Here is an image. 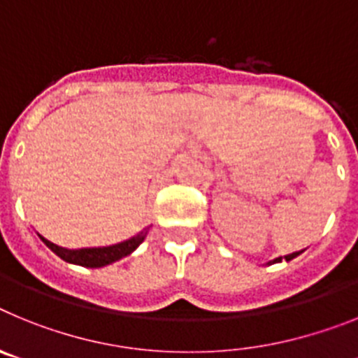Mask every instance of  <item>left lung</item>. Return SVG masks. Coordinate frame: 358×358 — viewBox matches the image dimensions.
Returning <instances> with one entry per match:
<instances>
[{"instance_id": "left-lung-1", "label": "left lung", "mask_w": 358, "mask_h": 358, "mask_svg": "<svg viewBox=\"0 0 358 358\" xmlns=\"http://www.w3.org/2000/svg\"><path fill=\"white\" fill-rule=\"evenodd\" d=\"M303 251H297V252H292V255H287V256H280V258H276V260H273V262H268V265H273V264H278V262H281L283 260V258H285L287 262H290L292 260V258H296V256H299L301 255Z\"/></svg>"}]
</instances>
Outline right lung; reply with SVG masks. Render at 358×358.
<instances>
[{"mask_svg": "<svg viewBox=\"0 0 358 358\" xmlns=\"http://www.w3.org/2000/svg\"><path fill=\"white\" fill-rule=\"evenodd\" d=\"M148 233V227L143 229L140 235L132 236V238L125 240V242L115 243V245H107V248H84V249H66L61 248V245H57V243L50 242L44 236L39 235V238L43 240L53 252H55L59 258H62L68 264H75V265H82V267H106V265L113 264V262L122 260L123 256L131 255L132 251L138 249L141 242L145 240Z\"/></svg>", "mask_w": 358, "mask_h": 358, "instance_id": "obj_1", "label": "right lung"}]
</instances>
